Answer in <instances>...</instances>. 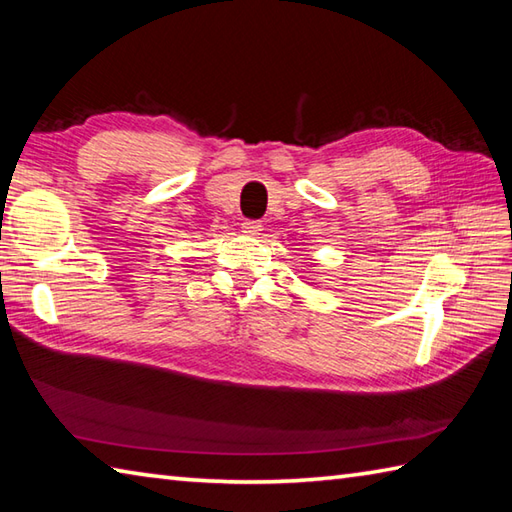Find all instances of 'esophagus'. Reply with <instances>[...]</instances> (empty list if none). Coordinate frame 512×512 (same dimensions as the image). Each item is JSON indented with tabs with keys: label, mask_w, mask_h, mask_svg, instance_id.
I'll return each instance as SVG.
<instances>
[{
	"label": "esophagus",
	"mask_w": 512,
	"mask_h": 512,
	"mask_svg": "<svg viewBox=\"0 0 512 512\" xmlns=\"http://www.w3.org/2000/svg\"><path fill=\"white\" fill-rule=\"evenodd\" d=\"M242 231L250 237H255V235H259V231H262V222H259V220H244Z\"/></svg>",
	"instance_id": "34e87169"
}]
</instances>
